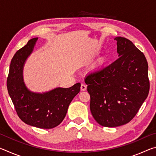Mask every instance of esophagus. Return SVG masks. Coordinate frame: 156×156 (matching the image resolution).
Here are the masks:
<instances>
[{"label": "esophagus", "mask_w": 156, "mask_h": 156, "mask_svg": "<svg viewBox=\"0 0 156 156\" xmlns=\"http://www.w3.org/2000/svg\"><path fill=\"white\" fill-rule=\"evenodd\" d=\"M80 89L81 91H85L87 89V85L85 84L84 83H82L81 84V86H80Z\"/></svg>", "instance_id": "34e87169"}]
</instances>
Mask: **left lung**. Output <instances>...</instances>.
I'll use <instances>...</instances> for the list:
<instances>
[{
    "mask_svg": "<svg viewBox=\"0 0 156 156\" xmlns=\"http://www.w3.org/2000/svg\"><path fill=\"white\" fill-rule=\"evenodd\" d=\"M119 58L87 76L90 110L96 122L106 127L128 123L148 96L150 83L144 55L131 41L116 37Z\"/></svg>",
    "mask_w": 156,
    "mask_h": 156,
    "instance_id": "1",
    "label": "left lung"
}]
</instances>
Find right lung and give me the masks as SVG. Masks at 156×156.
I'll list each match as a JSON object with an SVG mask.
<instances>
[{
  "mask_svg": "<svg viewBox=\"0 0 156 156\" xmlns=\"http://www.w3.org/2000/svg\"><path fill=\"white\" fill-rule=\"evenodd\" d=\"M37 39H31L16 52L10 64L7 87L21 120L38 128L52 129L64 120L70 102L80 91V83L43 94L33 93L26 88L23 80V65L32 52Z\"/></svg>",
  "mask_w": 156,
  "mask_h": 156,
  "instance_id": "obj_1",
  "label": "right lung"
}]
</instances>
